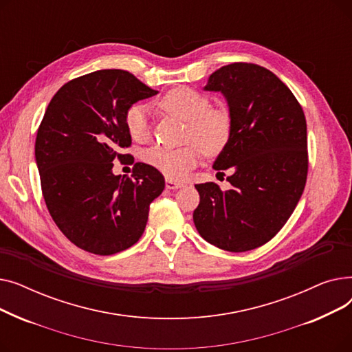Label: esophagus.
<instances>
[{"label": "esophagus", "instance_id": "esophagus-1", "mask_svg": "<svg viewBox=\"0 0 352 352\" xmlns=\"http://www.w3.org/2000/svg\"><path fill=\"white\" fill-rule=\"evenodd\" d=\"M165 187L168 190H178V188L184 187V182L175 181V179H171V178H166L165 179Z\"/></svg>", "mask_w": 352, "mask_h": 352}]
</instances>
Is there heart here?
Wrapping results in <instances>:
<instances>
[{
  "label": "heart",
  "mask_w": 352,
  "mask_h": 352,
  "mask_svg": "<svg viewBox=\"0 0 352 352\" xmlns=\"http://www.w3.org/2000/svg\"><path fill=\"white\" fill-rule=\"evenodd\" d=\"M166 114L187 122L186 142L181 148L153 146L144 153V161L171 179L186 177L201 157V150L215 155L224 150L231 137V117L223 108H211L210 100L201 92L179 87L166 92L158 102ZM126 133L134 141L144 142L151 135L150 114L142 104L125 111Z\"/></svg>",
  "instance_id": "1"
}]
</instances>
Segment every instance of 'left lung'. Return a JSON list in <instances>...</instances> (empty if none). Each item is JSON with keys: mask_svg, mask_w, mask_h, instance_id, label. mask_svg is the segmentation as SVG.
I'll use <instances>...</instances> for the list:
<instances>
[{"mask_svg": "<svg viewBox=\"0 0 352 352\" xmlns=\"http://www.w3.org/2000/svg\"><path fill=\"white\" fill-rule=\"evenodd\" d=\"M206 91L227 100L231 137L212 168L234 170L232 188L197 184L194 224L210 244L230 252L258 248L297 207L307 173V122L291 89L270 69L234 63L212 72Z\"/></svg>", "mask_w": 352, "mask_h": 352, "instance_id": "left-lung-1", "label": "left lung"}]
</instances>
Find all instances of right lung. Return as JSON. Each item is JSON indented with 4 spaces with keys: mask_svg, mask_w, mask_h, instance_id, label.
<instances>
[{
    "mask_svg": "<svg viewBox=\"0 0 352 352\" xmlns=\"http://www.w3.org/2000/svg\"><path fill=\"white\" fill-rule=\"evenodd\" d=\"M158 91L122 69H100L64 84L36 133L35 162L47 208L78 248L113 255L141 238L162 174L137 162L133 175H114L113 161L131 145L125 111Z\"/></svg>",
    "mask_w": 352,
    "mask_h": 352,
    "instance_id": "add662e5",
    "label": "right lung"
}]
</instances>
